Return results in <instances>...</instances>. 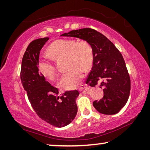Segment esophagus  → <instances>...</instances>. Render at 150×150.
<instances>
[{"label":"esophagus","mask_w":150,"mask_h":150,"mask_svg":"<svg viewBox=\"0 0 150 150\" xmlns=\"http://www.w3.org/2000/svg\"><path fill=\"white\" fill-rule=\"evenodd\" d=\"M89 89V87H87V86H85V85H81V86H80L79 89L80 91H81L83 89Z\"/></svg>","instance_id":"esophagus-1"}]
</instances>
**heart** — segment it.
<instances>
[{
  "label": "heart",
  "mask_w": 150,
  "mask_h": 150,
  "mask_svg": "<svg viewBox=\"0 0 150 150\" xmlns=\"http://www.w3.org/2000/svg\"><path fill=\"white\" fill-rule=\"evenodd\" d=\"M47 51L53 59L66 57L67 67L69 69L59 81V87L66 90L74 89L79 86L84 77L83 69L88 70L93 63V49L91 43L85 39H57L49 45ZM37 67L46 79L53 80L55 78V67L49 59H40Z\"/></svg>",
  "instance_id": "1"
}]
</instances>
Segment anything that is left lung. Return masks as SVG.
I'll list each match as a JSON object with an SVG mask.
<instances>
[{
	"mask_svg": "<svg viewBox=\"0 0 150 150\" xmlns=\"http://www.w3.org/2000/svg\"><path fill=\"white\" fill-rule=\"evenodd\" d=\"M61 36L77 37L91 43L94 61L86 83L91 87L99 83L104 92L103 98L94 101L93 105L105 115L118 113L126 104L131 88L129 75L122 53L108 38L93 28L73 30Z\"/></svg>",
	"mask_w": 150,
	"mask_h": 150,
	"instance_id": "left-lung-1",
	"label": "left lung"
}]
</instances>
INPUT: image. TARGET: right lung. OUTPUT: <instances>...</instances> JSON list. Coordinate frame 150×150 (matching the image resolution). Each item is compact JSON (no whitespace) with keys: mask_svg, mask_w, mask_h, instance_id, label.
Wrapping results in <instances>:
<instances>
[{"mask_svg":"<svg viewBox=\"0 0 150 150\" xmlns=\"http://www.w3.org/2000/svg\"><path fill=\"white\" fill-rule=\"evenodd\" d=\"M49 37L37 39L30 42L22 59L21 79L31 106L37 115L47 123L57 127L72 122L77 112V90L66 91L59 96L57 88L45 79L37 67L40 51Z\"/></svg>","mask_w":150,"mask_h":150,"instance_id":"obj_1","label":"right lung"}]
</instances>
